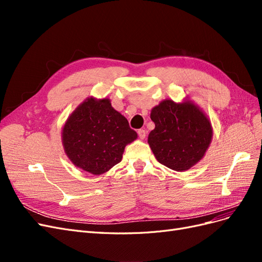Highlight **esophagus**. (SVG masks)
I'll return each instance as SVG.
<instances>
[{
	"mask_svg": "<svg viewBox=\"0 0 262 262\" xmlns=\"http://www.w3.org/2000/svg\"><path fill=\"white\" fill-rule=\"evenodd\" d=\"M138 134H139V138H140L141 140H143V139H145V137H146V131H145L144 129H140V130L138 131Z\"/></svg>",
	"mask_w": 262,
	"mask_h": 262,
	"instance_id": "obj_1",
	"label": "esophagus"
}]
</instances>
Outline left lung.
<instances>
[{"label":"left lung","mask_w":262,"mask_h":262,"mask_svg":"<svg viewBox=\"0 0 262 262\" xmlns=\"http://www.w3.org/2000/svg\"><path fill=\"white\" fill-rule=\"evenodd\" d=\"M155 129L147 143L156 160L176 171H186L199 163L209 148L213 128L210 119L192 100L165 99L150 110Z\"/></svg>","instance_id":"1"}]
</instances>
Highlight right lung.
Returning a JSON list of instances; mask_svg holds the SVG:
<instances>
[{"label":"right lung","instance_id":"right-lung-1","mask_svg":"<svg viewBox=\"0 0 262 262\" xmlns=\"http://www.w3.org/2000/svg\"><path fill=\"white\" fill-rule=\"evenodd\" d=\"M62 144L75 167L101 175L122 160L125 146L138 139L109 98H86L62 128Z\"/></svg>","mask_w":262,"mask_h":262}]
</instances>
